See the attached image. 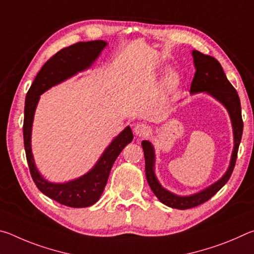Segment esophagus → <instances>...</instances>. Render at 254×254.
<instances>
[{"mask_svg":"<svg viewBox=\"0 0 254 254\" xmlns=\"http://www.w3.org/2000/svg\"><path fill=\"white\" fill-rule=\"evenodd\" d=\"M133 130H134L135 135H137V136H145V135L149 134L150 127L147 126V124L139 123V124H136V126L134 127V128H133Z\"/></svg>","mask_w":254,"mask_h":254,"instance_id":"esophagus-1","label":"esophagus"}]
</instances>
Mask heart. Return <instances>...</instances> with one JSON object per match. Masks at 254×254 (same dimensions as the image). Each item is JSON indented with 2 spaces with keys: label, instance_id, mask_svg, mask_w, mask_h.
Masks as SVG:
<instances>
[{
  "label": "heart",
  "instance_id": "heart-1",
  "mask_svg": "<svg viewBox=\"0 0 254 254\" xmlns=\"http://www.w3.org/2000/svg\"><path fill=\"white\" fill-rule=\"evenodd\" d=\"M178 85H179V76L177 72H170V74L167 75L165 81H163V87H165L166 91L168 92L174 91Z\"/></svg>",
  "mask_w": 254,
  "mask_h": 254
}]
</instances>
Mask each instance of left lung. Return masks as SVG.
<instances>
[{"instance_id":"obj_1","label":"left lung","mask_w":254,"mask_h":254,"mask_svg":"<svg viewBox=\"0 0 254 254\" xmlns=\"http://www.w3.org/2000/svg\"><path fill=\"white\" fill-rule=\"evenodd\" d=\"M192 58H194V65L196 72L191 81L190 94L194 95L197 93H206L214 97L229 112L232 128H233L234 136V147L232 151L231 161L229 168L225 174L222 176L221 179L206 187L203 190L188 196L176 195L174 192L167 190L161 186L154 173V163H156V154L152 143L148 140L142 141V149L145 160V176L151 190L157 196V198L162 204L169 206L171 208L187 209L196 207L200 204L207 201L210 197H213L220 189L224 186L230 179L233 173L236 157H238V150L241 142L243 132V121L241 115V103L238 92L232 86V84L226 78V75L221 64L212 56L204 55L197 50H192Z\"/></svg>"}]
</instances>
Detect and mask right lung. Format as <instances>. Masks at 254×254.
Segmentation results:
<instances>
[{
    "instance_id": "obj_1",
    "label": "right lung",
    "mask_w": 254,
    "mask_h": 254,
    "mask_svg": "<svg viewBox=\"0 0 254 254\" xmlns=\"http://www.w3.org/2000/svg\"><path fill=\"white\" fill-rule=\"evenodd\" d=\"M106 46L107 42L103 40L77 42L58 51L42 66L25 96L23 140L30 174L42 194L69 207H88L100 199L112 166L124 147L133 139L132 130L130 127H127L115 136L88 173L67 183H51L42 177L34 163L31 149L34 112L41 94L78 72L88 69Z\"/></svg>"
}]
</instances>
